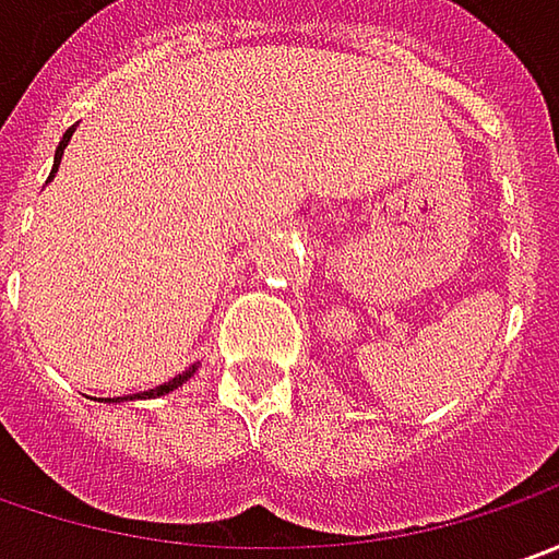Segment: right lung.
Wrapping results in <instances>:
<instances>
[{"mask_svg":"<svg viewBox=\"0 0 559 559\" xmlns=\"http://www.w3.org/2000/svg\"><path fill=\"white\" fill-rule=\"evenodd\" d=\"M73 129L76 126H70L68 132H64V139L58 142V151H55V166H51V176L49 182L55 179V173H58V166H61V157H64V147H68L70 135H73ZM194 371H198V365H191V368H185L182 374H176L173 380H166V383H160V386H154V390H145V393H135V395H123L126 402H132V399H157V395H166L173 393V390H179L185 380H191L194 377ZM123 399H114V402H123ZM105 402H110V399H105Z\"/></svg>","mask_w":559,"mask_h":559,"instance_id":"right-lung-1","label":"right lung"}]
</instances>
